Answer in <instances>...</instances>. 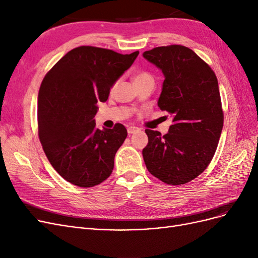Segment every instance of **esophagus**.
I'll return each instance as SVG.
<instances>
[{
  "instance_id": "34e87169",
  "label": "esophagus",
  "mask_w": 258,
  "mask_h": 258,
  "mask_svg": "<svg viewBox=\"0 0 258 258\" xmlns=\"http://www.w3.org/2000/svg\"><path fill=\"white\" fill-rule=\"evenodd\" d=\"M127 131H128V134H129V135H132V134H136V132L140 131V129H139L138 127H135V126H131V127H129V128L127 129Z\"/></svg>"
}]
</instances>
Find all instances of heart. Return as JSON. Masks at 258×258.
<instances>
[{
  "mask_svg": "<svg viewBox=\"0 0 258 258\" xmlns=\"http://www.w3.org/2000/svg\"><path fill=\"white\" fill-rule=\"evenodd\" d=\"M145 81H153L154 82L153 76L147 72H140L135 76V83L136 82H145Z\"/></svg>",
  "mask_w": 258,
  "mask_h": 258,
  "instance_id": "obj_1",
  "label": "heart"
}]
</instances>
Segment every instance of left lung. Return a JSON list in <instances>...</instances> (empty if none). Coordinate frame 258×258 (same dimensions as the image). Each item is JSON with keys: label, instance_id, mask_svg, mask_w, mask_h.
<instances>
[{"label": "left lung", "instance_id": "1", "mask_svg": "<svg viewBox=\"0 0 258 258\" xmlns=\"http://www.w3.org/2000/svg\"><path fill=\"white\" fill-rule=\"evenodd\" d=\"M143 57L165 77L157 103L172 116L167 135L145 130V166L163 183H188L209 166L220 141L224 115L217 79L212 69L185 46L156 47L144 51Z\"/></svg>", "mask_w": 258, "mask_h": 258}]
</instances>
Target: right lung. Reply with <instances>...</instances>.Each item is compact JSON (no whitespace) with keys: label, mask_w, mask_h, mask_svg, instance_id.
Returning a JSON list of instances; mask_svg holds the SVG:
<instances>
[{"label":"right lung","mask_w":258,"mask_h":258,"mask_svg":"<svg viewBox=\"0 0 258 258\" xmlns=\"http://www.w3.org/2000/svg\"><path fill=\"white\" fill-rule=\"evenodd\" d=\"M138 54L81 46L44 77L37 97L38 137L53 169L71 184L92 187L111 175L127 129L121 123L96 128L97 103L108 99Z\"/></svg>","instance_id":"right-lung-1"}]
</instances>
